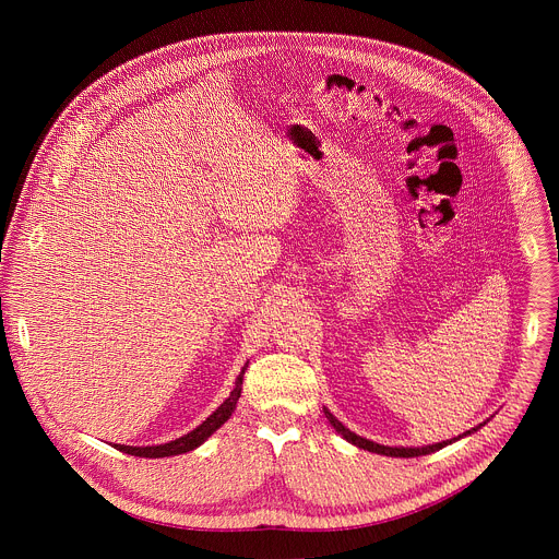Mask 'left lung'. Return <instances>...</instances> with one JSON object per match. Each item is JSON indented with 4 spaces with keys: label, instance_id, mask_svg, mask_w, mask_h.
Here are the masks:
<instances>
[{
    "label": "left lung",
    "instance_id": "left-lung-1",
    "mask_svg": "<svg viewBox=\"0 0 559 559\" xmlns=\"http://www.w3.org/2000/svg\"><path fill=\"white\" fill-rule=\"evenodd\" d=\"M325 416H328V420H330V425L347 440V442H352V444H356V447H360V449H367V451H371V453H380V455H391V457H416V455H427V453H433V451H438V449H442V447H447V444H451V442H455V440H460L462 436H471V431H477L480 427H473L471 431H466V433H462V436H457V438H453V440H444V442H438V444H429V447H384V444H378V442H371V440H367V438H360V436H356L354 431H349L341 420H336L334 418V414L325 407Z\"/></svg>",
    "mask_w": 559,
    "mask_h": 559
}]
</instances>
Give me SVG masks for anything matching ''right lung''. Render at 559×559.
<instances>
[{"mask_svg": "<svg viewBox=\"0 0 559 559\" xmlns=\"http://www.w3.org/2000/svg\"><path fill=\"white\" fill-rule=\"evenodd\" d=\"M248 365L241 369V373H238L236 382H234V389L229 391V395L223 401V405L210 416L205 418L194 431L173 440V442H166V444H152V447H128V444H112L115 449L128 453V455H139V457H168V455H179V453H188L197 447H201L221 425H225L231 416V412L236 409V403L238 397H241V386H243V373H246Z\"/></svg>", "mask_w": 559, "mask_h": 559, "instance_id": "1", "label": "right lung"}]
</instances>
